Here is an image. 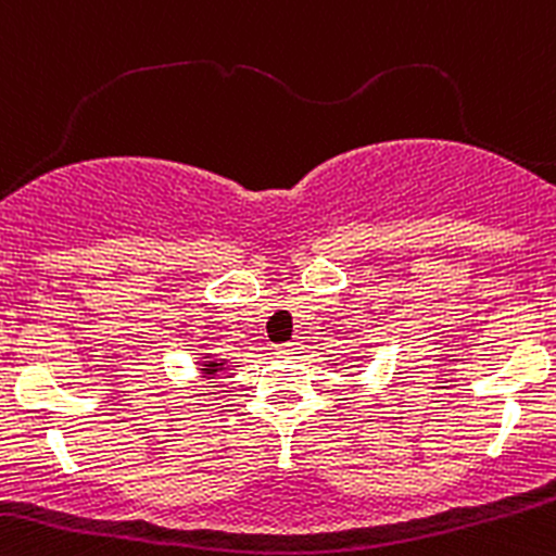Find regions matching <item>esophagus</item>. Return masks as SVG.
I'll use <instances>...</instances> for the list:
<instances>
[{
	"label": "esophagus",
	"mask_w": 556,
	"mask_h": 556,
	"mask_svg": "<svg viewBox=\"0 0 556 556\" xmlns=\"http://www.w3.org/2000/svg\"><path fill=\"white\" fill-rule=\"evenodd\" d=\"M276 351H278V356L291 358V356H296V353H300L302 348H300V342H289V345H280V348H276Z\"/></svg>",
	"instance_id": "obj_1"
}]
</instances>
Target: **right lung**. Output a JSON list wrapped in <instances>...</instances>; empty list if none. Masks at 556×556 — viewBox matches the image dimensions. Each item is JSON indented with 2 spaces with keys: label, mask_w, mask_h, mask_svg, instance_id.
Returning a JSON list of instances; mask_svg holds the SVG:
<instances>
[{
  "label": "right lung",
  "mask_w": 556,
  "mask_h": 556,
  "mask_svg": "<svg viewBox=\"0 0 556 556\" xmlns=\"http://www.w3.org/2000/svg\"><path fill=\"white\" fill-rule=\"evenodd\" d=\"M198 375L203 377V380H214L216 375H219L222 369H227V366H230V358H222V356H216V353H211V351H205V353H198Z\"/></svg>",
  "instance_id": "obj_1"
}]
</instances>
